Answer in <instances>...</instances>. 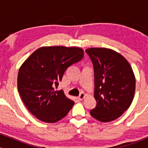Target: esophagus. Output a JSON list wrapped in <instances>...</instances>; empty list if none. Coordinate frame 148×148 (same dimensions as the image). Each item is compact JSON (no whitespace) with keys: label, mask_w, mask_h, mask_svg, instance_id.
Returning a JSON list of instances; mask_svg holds the SVG:
<instances>
[{"label":"esophagus","mask_w":148,"mask_h":148,"mask_svg":"<svg viewBox=\"0 0 148 148\" xmlns=\"http://www.w3.org/2000/svg\"><path fill=\"white\" fill-rule=\"evenodd\" d=\"M85 96H86V95H85L84 92H82L80 93L79 97H78V98H79V100H82L85 97Z\"/></svg>","instance_id":"1"}]
</instances>
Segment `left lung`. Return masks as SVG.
I'll return each mask as SVG.
<instances>
[{
  "label": "left lung",
  "instance_id": "1",
  "mask_svg": "<svg viewBox=\"0 0 148 148\" xmlns=\"http://www.w3.org/2000/svg\"><path fill=\"white\" fill-rule=\"evenodd\" d=\"M94 68L95 108L90 111L94 118L103 123L121 116L133 101L136 79L126 59L115 51L106 48L86 50Z\"/></svg>",
  "mask_w": 148,
  "mask_h": 148
}]
</instances>
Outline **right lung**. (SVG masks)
I'll return each instance as SVG.
<instances>
[{
	"label": "right lung",
	"mask_w": 148,
	"mask_h": 148,
	"mask_svg": "<svg viewBox=\"0 0 148 148\" xmlns=\"http://www.w3.org/2000/svg\"><path fill=\"white\" fill-rule=\"evenodd\" d=\"M78 47H45L37 49L18 71V91L28 111L41 121L53 123L67 115L74 102L55 90L69 66L84 58Z\"/></svg>",
	"instance_id": "1"
}]
</instances>
